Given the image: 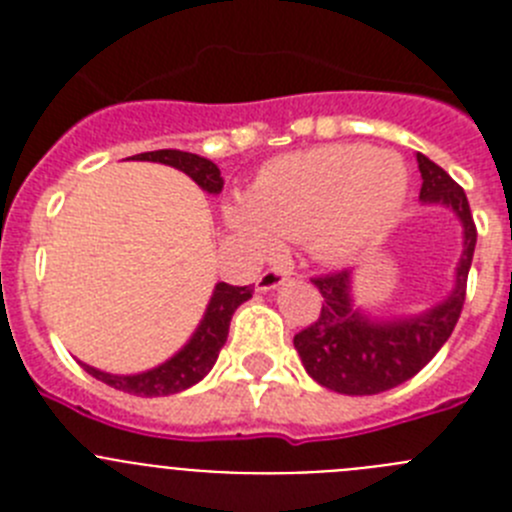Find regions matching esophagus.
Here are the masks:
<instances>
[{
  "instance_id": "34e87169",
  "label": "esophagus",
  "mask_w": 512,
  "mask_h": 512,
  "mask_svg": "<svg viewBox=\"0 0 512 512\" xmlns=\"http://www.w3.org/2000/svg\"><path fill=\"white\" fill-rule=\"evenodd\" d=\"M289 274H292L289 269H282V266H271V269H266L264 274H259V279H256V289H259V292L277 289L279 284L289 277Z\"/></svg>"
}]
</instances>
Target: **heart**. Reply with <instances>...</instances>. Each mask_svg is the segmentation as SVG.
Listing matches in <instances>:
<instances>
[{"label":"heart","instance_id":"heart-1","mask_svg":"<svg viewBox=\"0 0 512 512\" xmlns=\"http://www.w3.org/2000/svg\"><path fill=\"white\" fill-rule=\"evenodd\" d=\"M408 192V171L392 153L341 143L277 158L259 174L251 205L228 223L253 248L312 241L325 256H351L390 228Z\"/></svg>","mask_w":512,"mask_h":512}]
</instances>
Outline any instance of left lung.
Returning a JSON list of instances; mask_svg holds the SVG:
<instances>
[{
	"instance_id": "1",
	"label": "left lung",
	"mask_w": 512,
	"mask_h": 512,
	"mask_svg": "<svg viewBox=\"0 0 512 512\" xmlns=\"http://www.w3.org/2000/svg\"><path fill=\"white\" fill-rule=\"evenodd\" d=\"M423 176L420 200L449 205L464 223V253L456 269V287L441 305L418 318L372 323L351 307L348 271L312 277L323 295L320 315L295 336V348L307 374L341 395H377L408 382L423 369L438 348L449 341L467 300V277L477 246V225L467 194L431 158L418 153Z\"/></svg>"
}]
</instances>
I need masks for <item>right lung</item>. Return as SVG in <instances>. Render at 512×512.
Listing matches in <instances>:
<instances>
[{"instance_id":"1","label":"right lung","mask_w":512,"mask_h":512,"mask_svg":"<svg viewBox=\"0 0 512 512\" xmlns=\"http://www.w3.org/2000/svg\"><path fill=\"white\" fill-rule=\"evenodd\" d=\"M135 161H158V164L174 166V169L184 171L187 176H192L194 182L200 184L205 192L217 194L223 192V176L212 161L197 156V153L187 151H174V148H164V151H148L133 156ZM251 287H233V284L220 282L212 292V300L207 305L205 318H202L200 328L192 336V341L174 356L166 364L156 366L151 372L143 374H130V377H120V374H104L94 366L81 364L92 377H97L99 382L110 384L115 390L128 392V395L138 397H164V395H176V392L187 390L192 384L200 382L207 372L212 369V364L217 361L220 348L225 346V338H228L230 318L233 312L243 305V302L251 297Z\"/></svg>"}]
</instances>
